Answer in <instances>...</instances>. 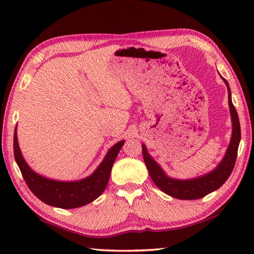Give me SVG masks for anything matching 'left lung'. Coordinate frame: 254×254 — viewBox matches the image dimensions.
Here are the masks:
<instances>
[{
	"mask_svg": "<svg viewBox=\"0 0 254 254\" xmlns=\"http://www.w3.org/2000/svg\"><path fill=\"white\" fill-rule=\"evenodd\" d=\"M223 79L228 89V102L231 119H233V135H231V141L227 152H226L225 157L216 167V169H214L207 175L194 178V179L191 180L171 179V178L166 176V174L158 166V164L148 155L145 145H142L143 158L145 161V165L147 167L150 178H152L155 185L157 186L161 191L172 197L179 199L202 198L210 192L217 190V189L222 187L234 170L241 138L240 122L238 113H237L236 108L233 104V101H231V93L229 85L227 83V80L225 78Z\"/></svg>",
	"mask_w": 254,
	"mask_h": 254,
	"instance_id": "obj_1",
	"label": "left lung"
}]
</instances>
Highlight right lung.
<instances>
[{"label":"right lung","mask_w":254,"mask_h":254,"mask_svg":"<svg viewBox=\"0 0 254 254\" xmlns=\"http://www.w3.org/2000/svg\"><path fill=\"white\" fill-rule=\"evenodd\" d=\"M124 141L117 143L106 155L105 159L93 175L80 181L63 182L47 179L37 175L26 164L14 132V156L19 170L30 191L44 203L64 209L76 208L93 202L105 191L109 181L113 163L123 146Z\"/></svg>","instance_id":"1"}]
</instances>
